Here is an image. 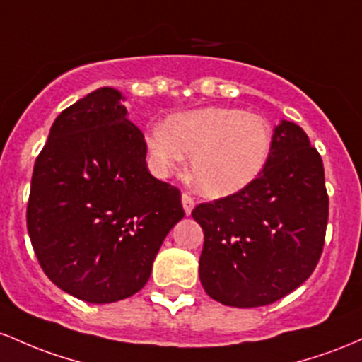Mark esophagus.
Masks as SVG:
<instances>
[{
	"label": "esophagus",
	"instance_id": "34e87169",
	"mask_svg": "<svg viewBox=\"0 0 362 362\" xmlns=\"http://www.w3.org/2000/svg\"><path fill=\"white\" fill-rule=\"evenodd\" d=\"M181 202H182V209H185L186 215H189V214H192V210H193V206H194V198L192 197V194H188V193H182V197H181Z\"/></svg>",
	"mask_w": 362,
	"mask_h": 362
}]
</instances>
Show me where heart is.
Returning a JSON list of instances; mask_svg holds the SVG:
<instances>
[{"label":"heart","instance_id":"b5f03b06","mask_svg":"<svg viewBox=\"0 0 362 362\" xmlns=\"http://www.w3.org/2000/svg\"><path fill=\"white\" fill-rule=\"evenodd\" d=\"M150 159L162 176L192 157L197 188L209 197L241 192L265 169L272 152L269 121L230 107H203L169 117L147 138Z\"/></svg>","mask_w":362,"mask_h":362}]
</instances>
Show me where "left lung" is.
<instances>
[{
    "instance_id": "obj_1",
    "label": "left lung",
    "mask_w": 362,
    "mask_h": 362,
    "mask_svg": "<svg viewBox=\"0 0 362 362\" xmlns=\"http://www.w3.org/2000/svg\"><path fill=\"white\" fill-rule=\"evenodd\" d=\"M200 280L215 301L267 306L298 289L322 257L328 222L323 162L301 127L274 129L265 169L241 192L200 203Z\"/></svg>"
}]
</instances>
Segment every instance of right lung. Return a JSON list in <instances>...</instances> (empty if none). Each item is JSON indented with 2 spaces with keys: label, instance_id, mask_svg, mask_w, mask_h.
I'll list each match as a JSON object with an SVG mask.
<instances>
[{
  "label": "right lung",
  "instance_id": "add662e5",
  "mask_svg": "<svg viewBox=\"0 0 362 362\" xmlns=\"http://www.w3.org/2000/svg\"><path fill=\"white\" fill-rule=\"evenodd\" d=\"M121 99L103 87L56 117L27 205L40 269L93 304L140 291L164 238L185 217L180 189L148 173L144 133Z\"/></svg>",
  "mask_w": 362,
  "mask_h": 362
}]
</instances>
